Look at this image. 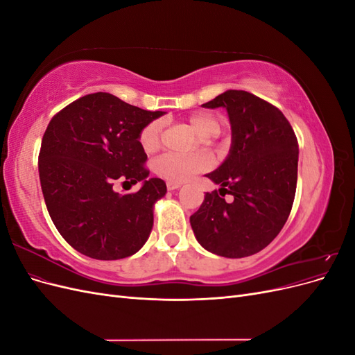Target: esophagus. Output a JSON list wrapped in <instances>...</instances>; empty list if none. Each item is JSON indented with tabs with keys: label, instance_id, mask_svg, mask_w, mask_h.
Returning a JSON list of instances; mask_svg holds the SVG:
<instances>
[{
	"label": "esophagus",
	"instance_id": "34e87169",
	"mask_svg": "<svg viewBox=\"0 0 355 355\" xmlns=\"http://www.w3.org/2000/svg\"><path fill=\"white\" fill-rule=\"evenodd\" d=\"M167 189L168 191H173V189H178V188H180V185L182 184H178V182H167Z\"/></svg>",
	"mask_w": 355,
	"mask_h": 355
}]
</instances>
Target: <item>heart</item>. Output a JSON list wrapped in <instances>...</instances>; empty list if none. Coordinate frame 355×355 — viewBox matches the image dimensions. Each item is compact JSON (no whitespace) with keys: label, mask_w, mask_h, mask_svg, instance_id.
<instances>
[{"label":"heart","mask_w":355,"mask_h":355,"mask_svg":"<svg viewBox=\"0 0 355 355\" xmlns=\"http://www.w3.org/2000/svg\"><path fill=\"white\" fill-rule=\"evenodd\" d=\"M188 121L202 139L216 137L222 128L218 118L206 112L191 115ZM161 139H163V121L158 118L146 123L139 132V144L145 153H155L161 145ZM209 164L210 161L206 155L166 153L154 161V170L159 178L182 184L200 171L206 170Z\"/></svg>","instance_id":"b5f03b06"}]
</instances>
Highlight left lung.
<instances>
[{"instance_id": "8db88e82", "label": "left lung", "mask_w": 355, "mask_h": 355, "mask_svg": "<svg viewBox=\"0 0 355 355\" xmlns=\"http://www.w3.org/2000/svg\"><path fill=\"white\" fill-rule=\"evenodd\" d=\"M202 106L228 111L232 146L223 164L206 175L222 188L206 192L189 219L192 231L214 254H254L277 237L292 210L296 135L277 106L249 92L228 90ZM227 193L231 200H224Z\"/></svg>"}]
</instances>
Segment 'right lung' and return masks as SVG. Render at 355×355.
Listing matches in <instances>:
<instances>
[{
    "label": "right lung",
    "mask_w": 355,
    "mask_h": 355,
    "mask_svg": "<svg viewBox=\"0 0 355 355\" xmlns=\"http://www.w3.org/2000/svg\"><path fill=\"white\" fill-rule=\"evenodd\" d=\"M164 112L145 111L110 93L73 101L51 118L38 155L42 196L59 234L75 250L99 261L136 253L153 230L154 202L164 180L146 179L139 132ZM116 180L143 188L113 191Z\"/></svg>",
    "instance_id": "add662e5"
}]
</instances>
